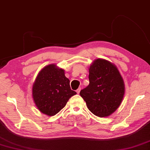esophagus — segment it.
I'll return each instance as SVG.
<instances>
[{
  "instance_id": "1",
  "label": "esophagus",
  "mask_w": 150,
  "mask_h": 150,
  "mask_svg": "<svg viewBox=\"0 0 150 150\" xmlns=\"http://www.w3.org/2000/svg\"><path fill=\"white\" fill-rule=\"evenodd\" d=\"M80 90H81V88H79L78 89H77L76 92H77V93H78V94H79V93H80Z\"/></svg>"
}]
</instances>
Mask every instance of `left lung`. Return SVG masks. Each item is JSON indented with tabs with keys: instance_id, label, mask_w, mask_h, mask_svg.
Listing matches in <instances>:
<instances>
[{
	"instance_id": "obj_1",
	"label": "left lung",
	"mask_w": 150,
	"mask_h": 150,
	"mask_svg": "<svg viewBox=\"0 0 150 150\" xmlns=\"http://www.w3.org/2000/svg\"><path fill=\"white\" fill-rule=\"evenodd\" d=\"M88 87L80 91L88 109L99 117H107L121 104L125 93L123 78L113 63L97 59L89 67Z\"/></svg>"
}]
</instances>
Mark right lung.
<instances>
[{
    "label": "right lung",
    "instance_id": "add662e5",
    "mask_svg": "<svg viewBox=\"0 0 150 150\" xmlns=\"http://www.w3.org/2000/svg\"><path fill=\"white\" fill-rule=\"evenodd\" d=\"M64 70L51 64L38 73L32 87V98L38 109L47 116H54L76 94L70 87Z\"/></svg>",
    "mask_w": 150,
    "mask_h": 150
}]
</instances>
